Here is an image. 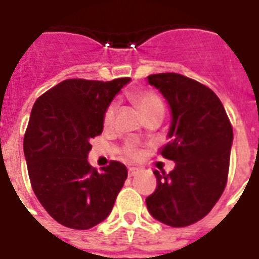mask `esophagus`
Masks as SVG:
<instances>
[{
    "instance_id": "obj_1",
    "label": "esophagus",
    "mask_w": 259,
    "mask_h": 259,
    "mask_svg": "<svg viewBox=\"0 0 259 259\" xmlns=\"http://www.w3.org/2000/svg\"><path fill=\"white\" fill-rule=\"evenodd\" d=\"M138 172H139V168H136V167H130V168H128V175H130V177H135Z\"/></svg>"
}]
</instances>
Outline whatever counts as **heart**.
Here are the masks:
<instances>
[{"label": "heart", "mask_w": 259, "mask_h": 259, "mask_svg": "<svg viewBox=\"0 0 259 259\" xmlns=\"http://www.w3.org/2000/svg\"><path fill=\"white\" fill-rule=\"evenodd\" d=\"M131 97L132 100L135 101V104L139 107L140 112L143 113L144 117L156 112V111H164L162 99L152 91H136V92H132ZM115 115H116V105L109 104L104 111V116H103V124H104L105 128L112 127L113 121H115ZM124 152L128 158L132 159L138 158L140 154L138 147L132 143H128L124 148Z\"/></svg>", "instance_id": "obj_1"}]
</instances>
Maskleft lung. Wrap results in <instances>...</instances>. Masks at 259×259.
<instances>
[{
    "instance_id": "left-lung-1",
    "label": "left lung",
    "mask_w": 259,
    "mask_h": 259,
    "mask_svg": "<svg viewBox=\"0 0 259 259\" xmlns=\"http://www.w3.org/2000/svg\"><path fill=\"white\" fill-rule=\"evenodd\" d=\"M169 108L168 139L160 151L175 162L169 174H154L158 187L146 199L156 221L172 227L198 222L211 211L226 187L233 127L218 96L179 73L148 76Z\"/></svg>"
}]
</instances>
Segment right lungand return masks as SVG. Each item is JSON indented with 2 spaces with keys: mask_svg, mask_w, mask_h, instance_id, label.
I'll use <instances>...</instances> for the list:
<instances>
[{
  "mask_svg": "<svg viewBox=\"0 0 259 259\" xmlns=\"http://www.w3.org/2000/svg\"><path fill=\"white\" fill-rule=\"evenodd\" d=\"M130 77L112 81L69 78L36 100L24 136L30 185L60 225L88 230L112 211L127 167L112 160L97 172L88 163L90 140L103 132V116Z\"/></svg>",
  "mask_w": 259,
  "mask_h": 259,
  "instance_id": "add662e5",
  "label": "right lung"
}]
</instances>
